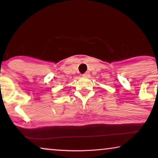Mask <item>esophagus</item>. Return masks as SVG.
Segmentation results:
<instances>
[{
    "mask_svg": "<svg viewBox=\"0 0 158 158\" xmlns=\"http://www.w3.org/2000/svg\"><path fill=\"white\" fill-rule=\"evenodd\" d=\"M84 77H89L90 76V73L88 72V71H87V72H85V73H84V74L83 75Z\"/></svg>",
    "mask_w": 158,
    "mask_h": 158,
    "instance_id": "esophagus-1",
    "label": "esophagus"
}]
</instances>
